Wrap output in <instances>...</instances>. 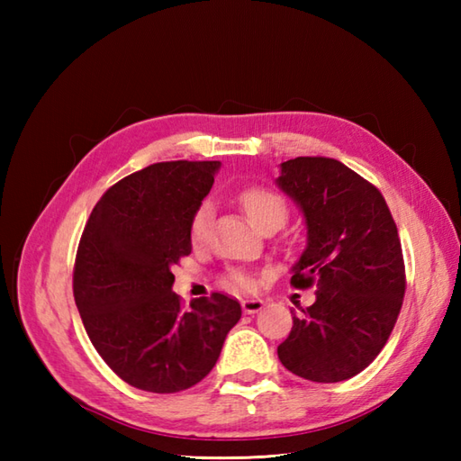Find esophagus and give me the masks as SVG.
Returning a JSON list of instances; mask_svg holds the SVG:
<instances>
[{
	"label": "esophagus",
	"mask_w": 461,
	"mask_h": 461,
	"mask_svg": "<svg viewBox=\"0 0 461 461\" xmlns=\"http://www.w3.org/2000/svg\"><path fill=\"white\" fill-rule=\"evenodd\" d=\"M263 307H266V303L261 299H243L241 301V309L246 315H253V312H259Z\"/></svg>",
	"instance_id": "1"
}]
</instances>
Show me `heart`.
I'll return each instance as SVG.
<instances>
[{"mask_svg": "<svg viewBox=\"0 0 461 461\" xmlns=\"http://www.w3.org/2000/svg\"><path fill=\"white\" fill-rule=\"evenodd\" d=\"M240 203L246 210L249 221L256 225L259 231L276 228L279 230L289 218V205L287 200L276 190L263 188V185H253V188L243 190L240 194ZM212 203L202 202L195 210L192 223H190V240L192 243H202L208 236L210 220H212ZM225 285L236 291H249L253 287V281L249 276L241 271H230L225 276Z\"/></svg>", "mask_w": 461, "mask_h": 461, "instance_id": "b5f03b06", "label": "heart"}]
</instances>
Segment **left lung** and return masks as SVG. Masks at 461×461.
<instances>
[{
    "label": "left lung",
    "instance_id": "8db88e82",
    "mask_svg": "<svg viewBox=\"0 0 461 461\" xmlns=\"http://www.w3.org/2000/svg\"><path fill=\"white\" fill-rule=\"evenodd\" d=\"M277 185L299 203L307 248L291 285L317 289L289 337L281 365L312 382H340L365 370L384 348L400 315L406 271L398 228L375 184L325 156L281 164Z\"/></svg>",
    "mask_w": 461,
    "mask_h": 461
}]
</instances>
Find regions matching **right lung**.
Instances as JSON below:
<instances>
[{"label":"right lung","mask_w":461,"mask_h":461,"mask_svg":"<svg viewBox=\"0 0 461 461\" xmlns=\"http://www.w3.org/2000/svg\"><path fill=\"white\" fill-rule=\"evenodd\" d=\"M220 162H158L111 185L86 220L73 295L93 347L131 386L172 394L198 384L241 317L212 293L182 307L172 266L190 256V223Z\"/></svg>","instance_id":"1"}]
</instances>
